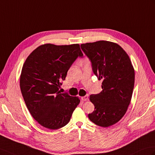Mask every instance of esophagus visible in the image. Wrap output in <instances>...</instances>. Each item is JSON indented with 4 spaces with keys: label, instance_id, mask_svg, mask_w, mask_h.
<instances>
[{
    "label": "esophagus",
    "instance_id": "1",
    "mask_svg": "<svg viewBox=\"0 0 155 155\" xmlns=\"http://www.w3.org/2000/svg\"><path fill=\"white\" fill-rule=\"evenodd\" d=\"M88 99V95H86V96H84L81 97V100H82V101H87Z\"/></svg>",
    "mask_w": 155,
    "mask_h": 155
}]
</instances>
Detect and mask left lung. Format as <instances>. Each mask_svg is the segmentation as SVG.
Listing matches in <instances>:
<instances>
[{
  "label": "left lung",
  "mask_w": 155,
  "mask_h": 155,
  "mask_svg": "<svg viewBox=\"0 0 155 155\" xmlns=\"http://www.w3.org/2000/svg\"><path fill=\"white\" fill-rule=\"evenodd\" d=\"M81 48L91 60L96 76L102 80V91L90 96L94 110L88 118L107 127L126 113L134 88V68L127 53L116 43L102 40L82 44Z\"/></svg>",
  "instance_id": "8db88e82"
}]
</instances>
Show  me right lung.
<instances>
[{
    "instance_id": "1",
    "label": "right lung",
    "mask_w": 155,
    "mask_h": 155,
    "mask_svg": "<svg viewBox=\"0 0 155 155\" xmlns=\"http://www.w3.org/2000/svg\"><path fill=\"white\" fill-rule=\"evenodd\" d=\"M80 45H41L25 61L20 86L30 113L43 127L57 129L69 123L80 103L77 96L61 93V82L78 57Z\"/></svg>"
}]
</instances>
